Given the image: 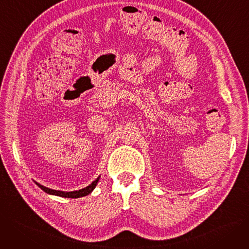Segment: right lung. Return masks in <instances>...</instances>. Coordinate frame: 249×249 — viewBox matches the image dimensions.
<instances>
[{
	"label": "right lung",
	"mask_w": 249,
	"mask_h": 249,
	"mask_svg": "<svg viewBox=\"0 0 249 249\" xmlns=\"http://www.w3.org/2000/svg\"><path fill=\"white\" fill-rule=\"evenodd\" d=\"M99 178L98 177L93 182L91 183V185H89L88 187L84 188V189H81L79 191H72V192H63V191H56V190H52V189H49V188H46L42 185H40V183L36 182V185H38L39 188H41L45 193H47V194H50V195H55V196H59V197H64V198H80V197H84V196H87L89 195L90 193L94 190V188L96 187L97 182L99 180Z\"/></svg>",
	"instance_id": "1"
}]
</instances>
